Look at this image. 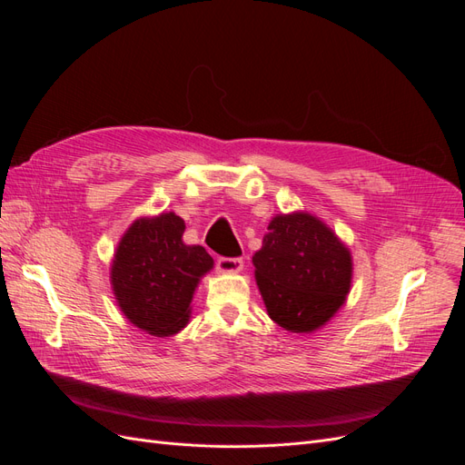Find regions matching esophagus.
Segmentation results:
<instances>
[{
    "label": "esophagus",
    "instance_id": "34e87169",
    "mask_svg": "<svg viewBox=\"0 0 465 465\" xmlns=\"http://www.w3.org/2000/svg\"><path fill=\"white\" fill-rule=\"evenodd\" d=\"M244 267V262L241 258H219L217 270L221 273H241Z\"/></svg>",
    "mask_w": 465,
    "mask_h": 465
}]
</instances>
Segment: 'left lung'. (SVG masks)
Returning a JSON list of instances; mask_svg holds the SVG:
<instances>
[{"label": "left lung", "mask_w": 465, "mask_h": 465, "mask_svg": "<svg viewBox=\"0 0 465 465\" xmlns=\"http://www.w3.org/2000/svg\"><path fill=\"white\" fill-rule=\"evenodd\" d=\"M252 263L267 314L292 333L330 322L353 281L351 250L308 211L275 215Z\"/></svg>", "instance_id": "8db88e82"}]
</instances>
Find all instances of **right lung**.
<instances>
[{
	"instance_id": "add662e5",
	"label": "right lung",
	"mask_w": 465,
	"mask_h": 465,
	"mask_svg": "<svg viewBox=\"0 0 465 465\" xmlns=\"http://www.w3.org/2000/svg\"><path fill=\"white\" fill-rule=\"evenodd\" d=\"M186 223L174 211L139 217L124 232L110 265V285L122 314L154 337L186 328L192 299L213 258L184 244Z\"/></svg>"
}]
</instances>
